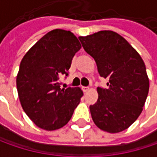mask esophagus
Masks as SVG:
<instances>
[{"label":"esophagus","instance_id":"34e87169","mask_svg":"<svg viewBox=\"0 0 157 157\" xmlns=\"http://www.w3.org/2000/svg\"><path fill=\"white\" fill-rule=\"evenodd\" d=\"M89 90H90V88H89L88 86H83V87H82V91H83L84 93H86V92H88Z\"/></svg>","mask_w":157,"mask_h":157}]
</instances>
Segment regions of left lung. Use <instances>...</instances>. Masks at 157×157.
<instances>
[{"label": "left lung", "instance_id": "8db88e82", "mask_svg": "<svg viewBox=\"0 0 157 157\" xmlns=\"http://www.w3.org/2000/svg\"><path fill=\"white\" fill-rule=\"evenodd\" d=\"M79 40L94 59L100 76L109 79L107 88L97 87L98 100L90 105L93 121L112 134L127 129L140 115L149 91L143 59L113 31H100Z\"/></svg>", "mask_w": 157, "mask_h": 157}]
</instances>
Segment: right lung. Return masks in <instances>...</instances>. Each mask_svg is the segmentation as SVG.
<instances>
[{"instance_id":"1","label":"right lung","mask_w":157,"mask_h":157,"mask_svg":"<svg viewBox=\"0 0 157 157\" xmlns=\"http://www.w3.org/2000/svg\"><path fill=\"white\" fill-rule=\"evenodd\" d=\"M81 49L70 31L52 30L23 56L16 85L23 111L40 128L53 131L64 126L77 107L82 91L61 88L60 77L67 76L75 54Z\"/></svg>"}]
</instances>
